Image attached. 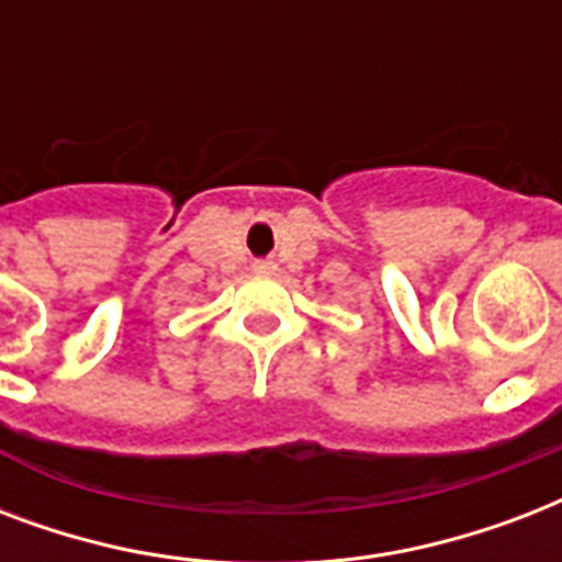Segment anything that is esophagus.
<instances>
[{"instance_id":"obj_1","label":"esophagus","mask_w":562,"mask_h":562,"mask_svg":"<svg viewBox=\"0 0 562 562\" xmlns=\"http://www.w3.org/2000/svg\"><path fill=\"white\" fill-rule=\"evenodd\" d=\"M254 271L256 273H273V262L271 259H256Z\"/></svg>"}]
</instances>
